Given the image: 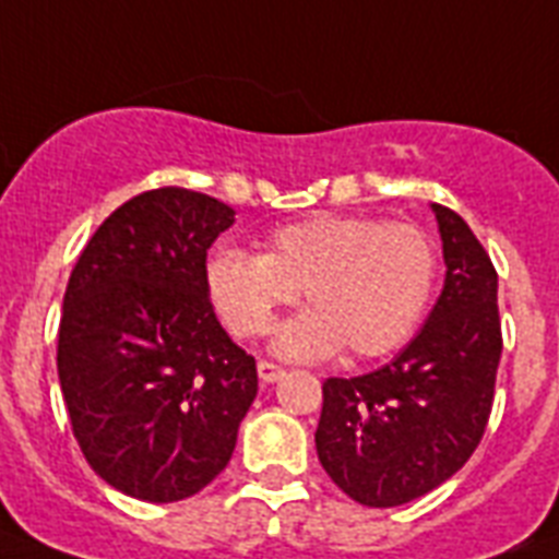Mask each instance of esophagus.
Returning <instances> with one entry per match:
<instances>
[{"label": "esophagus", "instance_id": "obj_1", "mask_svg": "<svg viewBox=\"0 0 559 559\" xmlns=\"http://www.w3.org/2000/svg\"><path fill=\"white\" fill-rule=\"evenodd\" d=\"M258 377H261V382H275L284 377V368L275 366V362H266V359H261V362H258Z\"/></svg>", "mask_w": 559, "mask_h": 559}]
</instances>
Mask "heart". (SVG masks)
<instances>
[{
    "label": "heart",
    "instance_id": "obj_1",
    "mask_svg": "<svg viewBox=\"0 0 559 559\" xmlns=\"http://www.w3.org/2000/svg\"><path fill=\"white\" fill-rule=\"evenodd\" d=\"M438 275L432 240L406 223L316 214L281 226L263 254L219 249L205 266L209 296L231 333L258 340L301 289L305 313L272 348L287 359H377L424 319Z\"/></svg>",
    "mask_w": 559,
    "mask_h": 559
}]
</instances>
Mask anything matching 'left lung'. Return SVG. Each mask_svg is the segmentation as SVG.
<instances>
[{
    "label": "left lung",
    "instance_id": "obj_1",
    "mask_svg": "<svg viewBox=\"0 0 559 559\" xmlns=\"http://www.w3.org/2000/svg\"><path fill=\"white\" fill-rule=\"evenodd\" d=\"M447 278L415 340L362 377L322 385L316 452L342 493L397 508L455 476L493 408L502 322L490 254L469 226L435 202Z\"/></svg>",
    "mask_w": 559,
    "mask_h": 559
}]
</instances>
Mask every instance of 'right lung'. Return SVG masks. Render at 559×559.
Instances as JSON below:
<instances>
[{
	"label": "right lung",
	"mask_w": 559,
	"mask_h": 559,
	"mask_svg": "<svg viewBox=\"0 0 559 559\" xmlns=\"http://www.w3.org/2000/svg\"><path fill=\"white\" fill-rule=\"evenodd\" d=\"M235 211L156 188L83 246L63 296L57 373L83 459L142 502H179L226 469L258 394L254 357L228 340L205 254Z\"/></svg>",
	"instance_id": "obj_1"
}]
</instances>
